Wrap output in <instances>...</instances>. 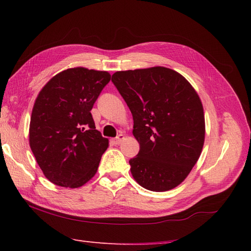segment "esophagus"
Here are the masks:
<instances>
[{
	"label": "esophagus",
	"mask_w": 251,
	"mask_h": 251,
	"mask_svg": "<svg viewBox=\"0 0 251 251\" xmlns=\"http://www.w3.org/2000/svg\"><path fill=\"white\" fill-rule=\"evenodd\" d=\"M125 140V135L124 134H119L117 137H115L114 140H112V143H114L115 145H119L120 143Z\"/></svg>",
	"instance_id": "esophagus-1"
}]
</instances>
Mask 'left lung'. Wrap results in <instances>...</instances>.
I'll return each mask as SVG.
<instances>
[{
    "label": "left lung",
    "instance_id": "1",
    "mask_svg": "<svg viewBox=\"0 0 251 251\" xmlns=\"http://www.w3.org/2000/svg\"><path fill=\"white\" fill-rule=\"evenodd\" d=\"M111 81L131 110L133 135L140 144L129 161L134 180L152 192L176 187L190 175L204 142L196 91L166 67L117 71Z\"/></svg>",
    "mask_w": 251,
    "mask_h": 251
}]
</instances>
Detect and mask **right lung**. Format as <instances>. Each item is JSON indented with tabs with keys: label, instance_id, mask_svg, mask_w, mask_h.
<instances>
[{
	"label": "right lung",
	"instance_id": "obj_1",
	"mask_svg": "<svg viewBox=\"0 0 251 251\" xmlns=\"http://www.w3.org/2000/svg\"><path fill=\"white\" fill-rule=\"evenodd\" d=\"M110 81L107 71L70 68L54 75L35 100L29 143L55 185L76 188L95 176L108 140L95 130L91 110Z\"/></svg>",
	"mask_w": 251,
	"mask_h": 251
}]
</instances>
